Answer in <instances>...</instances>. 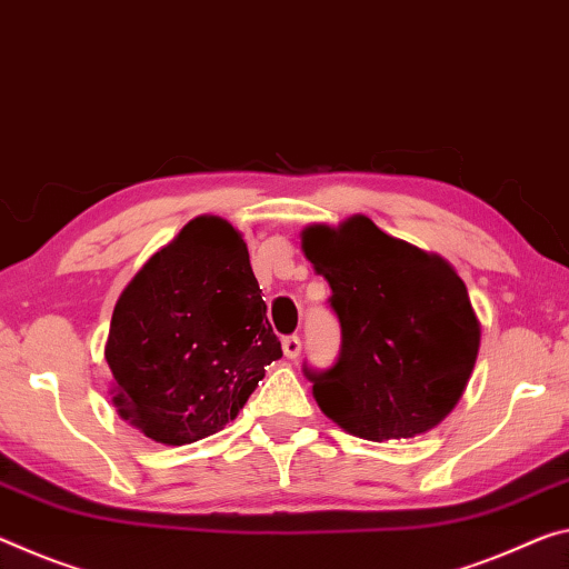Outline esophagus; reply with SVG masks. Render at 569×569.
Returning <instances> with one entry per match:
<instances>
[{
    "mask_svg": "<svg viewBox=\"0 0 569 569\" xmlns=\"http://www.w3.org/2000/svg\"><path fill=\"white\" fill-rule=\"evenodd\" d=\"M281 345H283V355L288 359H296L301 355V339L299 337H286Z\"/></svg>",
    "mask_w": 569,
    "mask_h": 569,
    "instance_id": "34e87169",
    "label": "esophagus"
}]
</instances>
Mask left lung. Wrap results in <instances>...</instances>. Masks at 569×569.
I'll list each match as a JSON object with an SVG mask.
<instances>
[{
    "mask_svg": "<svg viewBox=\"0 0 569 569\" xmlns=\"http://www.w3.org/2000/svg\"><path fill=\"white\" fill-rule=\"evenodd\" d=\"M301 250L331 286L341 323L337 365L306 369L321 412L375 443L443 422L481 347V321L456 268L387 236L365 214L337 228L306 224Z\"/></svg>",
    "mask_w": 569,
    "mask_h": 569,
    "instance_id": "left-lung-1",
    "label": "left lung"
}]
</instances>
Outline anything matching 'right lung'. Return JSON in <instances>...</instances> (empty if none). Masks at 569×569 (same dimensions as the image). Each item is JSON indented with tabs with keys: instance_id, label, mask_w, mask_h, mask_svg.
<instances>
[{
	"instance_id": "right-lung-1",
	"label": "right lung",
	"mask_w": 569,
	"mask_h": 569,
	"mask_svg": "<svg viewBox=\"0 0 569 569\" xmlns=\"http://www.w3.org/2000/svg\"><path fill=\"white\" fill-rule=\"evenodd\" d=\"M240 232L200 214L116 301L106 339L113 405L164 446L222 430L283 355Z\"/></svg>"
}]
</instances>
